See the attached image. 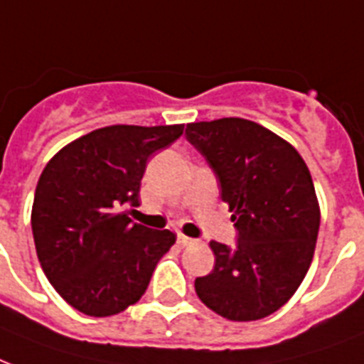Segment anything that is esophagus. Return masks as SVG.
Returning <instances> with one entry per match:
<instances>
[{"mask_svg":"<svg viewBox=\"0 0 364 364\" xmlns=\"http://www.w3.org/2000/svg\"><path fill=\"white\" fill-rule=\"evenodd\" d=\"M177 242L181 244V246H188V244H193L194 240H193V238L185 237V235H181V232H179V235H177Z\"/></svg>","mask_w":364,"mask_h":364,"instance_id":"34e87169","label":"esophagus"}]
</instances>
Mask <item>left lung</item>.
I'll use <instances>...</instances> for the list:
<instances>
[{
	"label": "left lung",
	"mask_w": 364,
	"mask_h": 364,
	"mask_svg": "<svg viewBox=\"0 0 364 364\" xmlns=\"http://www.w3.org/2000/svg\"><path fill=\"white\" fill-rule=\"evenodd\" d=\"M185 137L213 171L237 229L235 246L210 242L215 265L194 290L229 321L267 317L292 298L315 254L311 173L290 143L244 118L187 124Z\"/></svg>",
	"instance_id": "1"
}]
</instances>
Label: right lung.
<instances>
[{
    "label": "right lung",
    "mask_w": 364,
    "mask_h": 364,
    "mask_svg": "<svg viewBox=\"0 0 364 364\" xmlns=\"http://www.w3.org/2000/svg\"><path fill=\"white\" fill-rule=\"evenodd\" d=\"M183 127H101L72 141L41 171L32 206L38 259L53 288L83 315L110 317L139 301L176 242L168 229L133 223L129 208L139 206L149 158L181 137Z\"/></svg>",
    "instance_id": "obj_1"
}]
</instances>
